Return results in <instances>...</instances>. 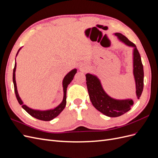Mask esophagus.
<instances>
[{"instance_id": "obj_1", "label": "esophagus", "mask_w": 158, "mask_h": 158, "mask_svg": "<svg viewBox=\"0 0 158 158\" xmlns=\"http://www.w3.org/2000/svg\"><path fill=\"white\" fill-rule=\"evenodd\" d=\"M87 69L86 66H80V70H82V71H85Z\"/></svg>"}]
</instances>
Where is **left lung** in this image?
<instances>
[{
	"mask_svg": "<svg viewBox=\"0 0 158 158\" xmlns=\"http://www.w3.org/2000/svg\"><path fill=\"white\" fill-rule=\"evenodd\" d=\"M118 39L133 50V74L136 83V97L139 99L144 88V69L141 57L136 45L120 33H115ZM86 84L89 99L94 107L105 115L117 117L128 112L133 106L132 99H115L108 95L103 89L101 82L96 76L88 73L85 74Z\"/></svg>",
	"mask_w": 158,
	"mask_h": 158,
	"instance_id": "left-lung-1",
	"label": "left lung"
}]
</instances>
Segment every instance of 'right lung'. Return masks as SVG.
Returning a JSON list of instances; mask_svg holds the SVG:
<instances>
[{"label": "right lung", "mask_w": 158, "mask_h": 158, "mask_svg": "<svg viewBox=\"0 0 158 158\" xmlns=\"http://www.w3.org/2000/svg\"><path fill=\"white\" fill-rule=\"evenodd\" d=\"M21 49V48H20ZM19 49L16 56L18 53L19 51L20 50ZM16 64L15 63L14 65V68L13 70V83H14V92H15L16 97L17 98V100L18 103L21 105L22 108L25 110V111L29 113L31 116L34 117L35 118L39 119V120L41 121H49L51 120H52L54 118L56 117L59 114L63 111V110L64 109L66 104V89H67L68 85L69 84L72 82V80H73L74 76L76 74L77 70L76 69L72 70L70 72L66 74L63 81V92H64V95H63V102H62L58 106L56 107L55 108L50 109V110H47V111H40V110H35L32 109L30 107H28L26 105L23 103V102L20 99V96H19L18 90H17V86H16V78H15V72H16Z\"/></svg>", "instance_id": "1"}]
</instances>
